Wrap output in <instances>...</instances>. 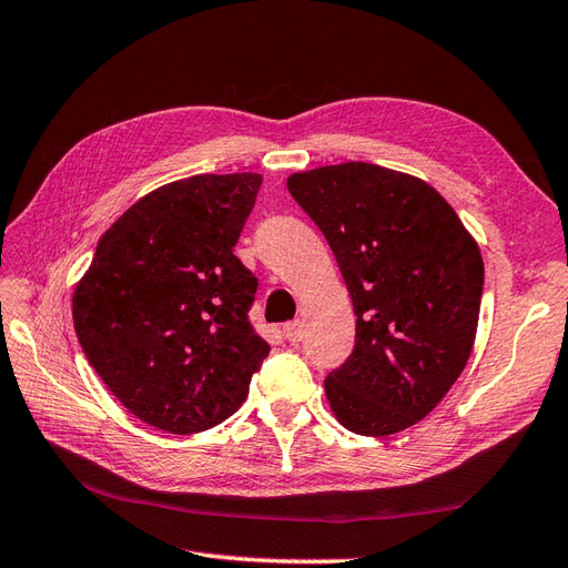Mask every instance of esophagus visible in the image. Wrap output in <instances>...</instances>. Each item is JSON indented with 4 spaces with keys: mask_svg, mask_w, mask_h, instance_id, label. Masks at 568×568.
Here are the masks:
<instances>
[{
    "mask_svg": "<svg viewBox=\"0 0 568 568\" xmlns=\"http://www.w3.org/2000/svg\"><path fill=\"white\" fill-rule=\"evenodd\" d=\"M283 334H285V338L290 341V344H300V341H302V336H305V334H302V324L300 322H290V324H285L283 326Z\"/></svg>",
    "mask_w": 568,
    "mask_h": 568,
    "instance_id": "obj_1",
    "label": "esophagus"
}]
</instances>
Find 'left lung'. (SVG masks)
Returning a JSON list of instances; mask_svg holds the SVG:
<instances>
[{
    "mask_svg": "<svg viewBox=\"0 0 568 568\" xmlns=\"http://www.w3.org/2000/svg\"><path fill=\"white\" fill-rule=\"evenodd\" d=\"M287 191L332 246L358 320L353 353L324 379L328 404L358 435L414 426L469 361L479 246L438 191L385 166L302 171Z\"/></svg>",
    "mask_w": 568,
    "mask_h": 568,
    "instance_id": "left-lung-1",
    "label": "left lung"
}]
</instances>
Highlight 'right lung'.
Returning <instances> with one entry per match:
<instances>
[{"instance_id": "add662e5", "label": "right lung", "mask_w": 568, "mask_h": 568, "mask_svg": "<svg viewBox=\"0 0 568 568\" xmlns=\"http://www.w3.org/2000/svg\"><path fill=\"white\" fill-rule=\"evenodd\" d=\"M258 174H203L144 195L74 290L87 361L130 414L207 430L240 408L271 346L248 320L258 278L234 256Z\"/></svg>"}]
</instances>
